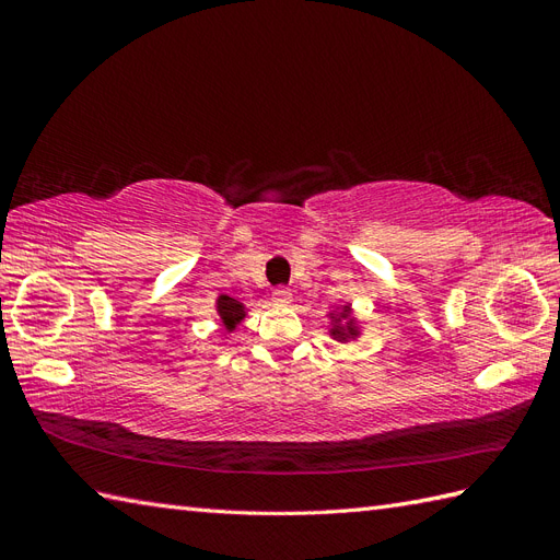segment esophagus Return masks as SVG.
I'll list each match as a JSON object with an SVG mask.
<instances>
[{
  "mask_svg": "<svg viewBox=\"0 0 560 560\" xmlns=\"http://www.w3.org/2000/svg\"><path fill=\"white\" fill-rule=\"evenodd\" d=\"M270 299L280 303V306H287V303L292 301V292L287 290V287H278V290H273V294H270Z\"/></svg>",
  "mask_w": 560,
  "mask_h": 560,
  "instance_id": "34e87169",
  "label": "esophagus"
}]
</instances>
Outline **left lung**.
Returning a JSON list of instances; mask_svg holds the SVG:
<instances>
[{"label":"left lung","instance_id":"left-lung-1","mask_svg":"<svg viewBox=\"0 0 560 560\" xmlns=\"http://www.w3.org/2000/svg\"><path fill=\"white\" fill-rule=\"evenodd\" d=\"M331 329H329V336L336 338V341L341 343H348L350 338H358L360 336V329H358V319H354L350 315V306H343L341 311H334L331 315Z\"/></svg>","mask_w":560,"mask_h":560}]
</instances>
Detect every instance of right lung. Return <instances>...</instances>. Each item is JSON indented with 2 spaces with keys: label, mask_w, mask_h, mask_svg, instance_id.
I'll return each instance as SVG.
<instances>
[{
  "label": "right lung",
  "mask_w": 560,
  "mask_h": 560,
  "mask_svg": "<svg viewBox=\"0 0 560 560\" xmlns=\"http://www.w3.org/2000/svg\"><path fill=\"white\" fill-rule=\"evenodd\" d=\"M217 313H219V319H222V327L229 334L245 319V306H243V303L238 299L226 296V294H222V296L217 299Z\"/></svg>",
  "instance_id": "right-lung-1"
}]
</instances>
